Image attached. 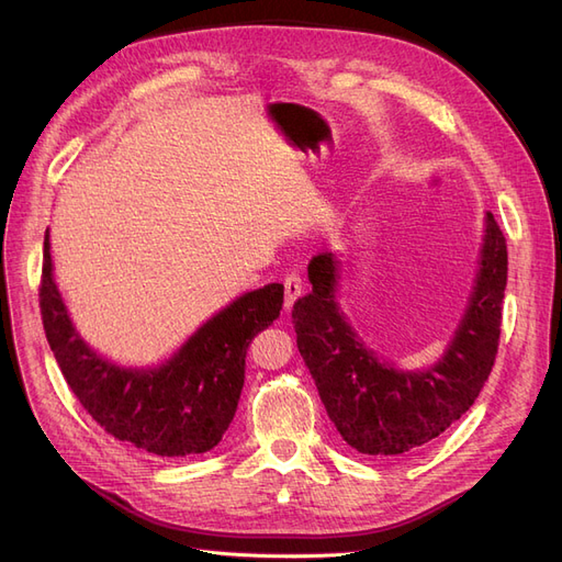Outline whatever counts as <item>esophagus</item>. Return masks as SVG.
I'll list each match as a JSON object with an SVG mask.
<instances>
[{
	"label": "esophagus",
	"instance_id": "obj_1",
	"mask_svg": "<svg viewBox=\"0 0 562 562\" xmlns=\"http://www.w3.org/2000/svg\"><path fill=\"white\" fill-rule=\"evenodd\" d=\"M283 293H285L283 295V307L291 310L293 304H295V300L304 293V283H302L297 271H291V274H285V279H283Z\"/></svg>",
	"mask_w": 562,
	"mask_h": 562
}]
</instances>
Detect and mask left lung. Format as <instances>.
I'll use <instances>...</instances> for the list:
<instances>
[{"label":"left lung","mask_w":562,"mask_h":562,"mask_svg":"<svg viewBox=\"0 0 562 562\" xmlns=\"http://www.w3.org/2000/svg\"><path fill=\"white\" fill-rule=\"evenodd\" d=\"M335 258L310 262L312 293L295 300L297 349L335 429L363 454L415 452L438 438L479 398L495 366L506 288V239L487 213L481 271L469 310L443 361L424 372L382 363L349 328L335 304Z\"/></svg>","instance_id":"obj_1"}]
</instances>
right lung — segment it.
Listing matches in <instances>:
<instances>
[{
  "label": "right lung",
  "instance_id": "add662e5",
  "mask_svg": "<svg viewBox=\"0 0 562 562\" xmlns=\"http://www.w3.org/2000/svg\"><path fill=\"white\" fill-rule=\"evenodd\" d=\"M48 229L40 310L48 347L72 394L100 427L159 457L213 450L239 405L250 339L281 314L283 285L269 283L234 300L155 370H126L95 356L75 330L50 277Z\"/></svg>",
  "mask_w": 562,
  "mask_h": 562
}]
</instances>
